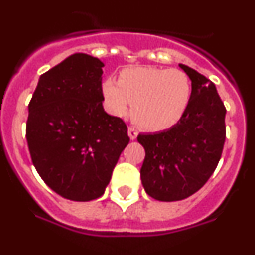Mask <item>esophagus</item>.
Wrapping results in <instances>:
<instances>
[{
	"label": "esophagus",
	"mask_w": 255,
	"mask_h": 255,
	"mask_svg": "<svg viewBox=\"0 0 255 255\" xmlns=\"http://www.w3.org/2000/svg\"><path fill=\"white\" fill-rule=\"evenodd\" d=\"M137 134H138V132L136 128H133V127L128 128V136H129V138H131V140H136V138H137Z\"/></svg>",
	"instance_id": "34e87169"
}]
</instances>
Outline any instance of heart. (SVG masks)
<instances>
[{"mask_svg":"<svg viewBox=\"0 0 255 255\" xmlns=\"http://www.w3.org/2000/svg\"><path fill=\"white\" fill-rule=\"evenodd\" d=\"M106 110L126 117L131 110L134 122L146 131L174 127L187 113L192 100V81L177 68L133 66L121 72L119 81L105 79L101 85Z\"/></svg>","mask_w":255,"mask_h":255,"instance_id":"1","label":"heart"}]
</instances>
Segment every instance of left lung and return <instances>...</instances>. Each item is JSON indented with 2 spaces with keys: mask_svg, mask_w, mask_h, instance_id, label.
I'll list each match as a JSON object with an SVG mask.
<instances>
[{
  "mask_svg": "<svg viewBox=\"0 0 255 255\" xmlns=\"http://www.w3.org/2000/svg\"><path fill=\"white\" fill-rule=\"evenodd\" d=\"M192 81L187 113L174 127L138 134L145 149L141 181L158 201H180L196 193L213 175L226 140V108L213 81L185 65H179Z\"/></svg>",
  "mask_w": 255,
  "mask_h": 255,
  "instance_id": "obj_1",
  "label": "left lung"
}]
</instances>
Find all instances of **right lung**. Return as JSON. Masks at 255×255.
<instances>
[{
	"label": "right lung",
	"mask_w": 255,
	"mask_h": 255,
	"mask_svg": "<svg viewBox=\"0 0 255 255\" xmlns=\"http://www.w3.org/2000/svg\"><path fill=\"white\" fill-rule=\"evenodd\" d=\"M75 53L42 74L28 105L25 137L38 175L59 196L92 201L104 194L122 151L127 126L102 102V67Z\"/></svg>",
	"instance_id": "obj_1"
}]
</instances>
